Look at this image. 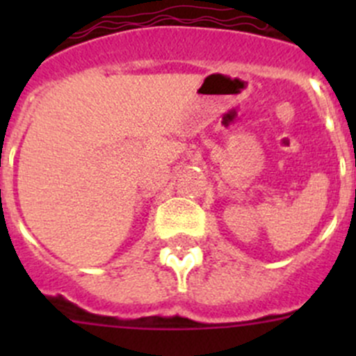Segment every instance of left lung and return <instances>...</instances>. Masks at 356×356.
Instances as JSON below:
<instances>
[{"label":"left lung","mask_w":356,"mask_h":356,"mask_svg":"<svg viewBox=\"0 0 356 356\" xmlns=\"http://www.w3.org/2000/svg\"><path fill=\"white\" fill-rule=\"evenodd\" d=\"M355 196H356V195H355Z\"/></svg>","instance_id":"obj_1"}]
</instances>
